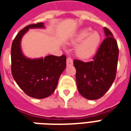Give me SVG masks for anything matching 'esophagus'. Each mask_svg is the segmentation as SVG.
<instances>
[{"mask_svg":"<svg viewBox=\"0 0 131 131\" xmlns=\"http://www.w3.org/2000/svg\"><path fill=\"white\" fill-rule=\"evenodd\" d=\"M67 66H71L73 65V60L71 57H67Z\"/></svg>","mask_w":131,"mask_h":131,"instance_id":"obj_1","label":"esophagus"}]
</instances>
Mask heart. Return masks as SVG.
Segmentation results:
<instances>
[{"mask_svg": "<svg viewBox=\"0 0 131 131\" xmlns=\"http://www.w3.org/2000/svg\"><path fill=\"white\" fill-rule=\"evenodd\" d=\"M92 32L91 29H84L80 31L71 41L72 44L77 45L76 54L82 59H88L95 54L100 43V36L97 32Z\"/></svg>", "mask_w": 131, "mask_h": 131, "instance_id": "obj_1", "label": "heart"}]
</instances>
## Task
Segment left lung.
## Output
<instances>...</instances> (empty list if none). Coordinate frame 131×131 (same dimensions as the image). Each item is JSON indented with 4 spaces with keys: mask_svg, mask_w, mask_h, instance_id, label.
<instances>
[{
    "mask_svg": "<svg viewBox=\"0 0 131 131\" xmlns=\"http://www.w3.org/2000/svg\"><path fill=\"white\" fill-rule=\"evenodd\" d=\"M106 38L99 47L93 60L84 62L74 60L76 80L79 93L88 100L102 97L116 78L118 57L117 42L112 33L104 27Z\"/></svg>",
    "mask_w": 131,
    "mask_h": 131,
    "instance_id": "8db88e82",
    "label": "left lung"
}]
</instances>
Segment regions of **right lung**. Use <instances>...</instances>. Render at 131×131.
<instances>
[{
  "mask_svg": "<svg viewBox=\"0 0 131 131\" xmlns=\"http://www.w3.org/2000/svg\"><path fill=\"white\" fill-rule=\"evenodd\" d=\"M43 23L28 25L17 34L11 47V72L14 79L27 95L46 98L54 93L60 75L66 67V55H48L44 59L24 57L20 48L23 35L29 28H43Z\"/></svg>",
  "mask_w": 131,
  "mask_h": 131,
  "instance_id": "obj_1",
  "label": "right lung"
}]
</instances>
